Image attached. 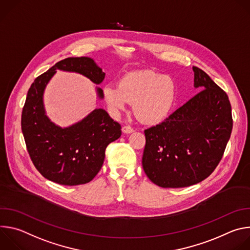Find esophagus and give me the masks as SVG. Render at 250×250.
Masks as SVG:
<instances>
[{
  "mask_svg": "<svg viewBox=\"0 0 250 250\" xmlns=\"http://www.w3.org/2000/svg\"><path fill=\"white\" fill-rule=\"evenodd\" d=\"M122 130H123L124 133H131V132L134 131V129L131 126H129V125H124L122 127Z\"/></svg>",
  "mask_w": 250,
  "mask_h": 250,
  "instance_id": "34e87169",
  "label": "esophagus"
}]
</instances>
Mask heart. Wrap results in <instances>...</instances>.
<instances>
[{
    "mask_svg": "<svg viewBox=\"0 0 250 250\" xmlns=\"http://www.w3.org/2000/svg\"><path fill=\"white\" fill-rule=\"evenodd\" d=\"M104 97L110 108L118 113L127 103L133 104L136 118L145 124L160 123L169 114L177 95L172 77L152 70L132 71L116 84L104 87Z\"/></svg>",
    "mask_w": 250,
    "mask_h": 250,
    "instance_id": "obj_1",
    "label": "heart"
}]
</instances>
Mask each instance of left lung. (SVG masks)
Segmentation results:
<instances>
[{
    "label": "left lung",
    "instance_id": "obj_1",
    "mask_svg": "<svg viewBox=\"0 0 250 250\" xmlns=\"http://www.w3.org/2000/svg\"><path fill=\"white\" fill-rule=\"evenodd\" d=\"M194 87L201 90L162 123L145 130L142 167L162 188H183L208 177L223 158L232 130L227 93L198 67Z\"/></svg>",
    "mask_w": 250,
    "mask_h": 250
}]
</instances>
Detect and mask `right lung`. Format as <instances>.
Returning <instances> with one entry per match:
<instances>
[{
	"label": "right lung",
	"instance_id": "add662e5",
	"mask_svg": "<svg viewBox=\"0 0 250 250\" xmlns=\"http://www.w3.org/2000/svg\"><path fill=\"white\" fill-rule=\"evenodd\" d=\"M56 70L76 72L100 84L104 73L90 57H68L40 75L31 84L21 114V130L29 157L46 179L65 186L86 184L101 170L106 146L122 135V126L103 109L81 122L60 127L46 117L44 89ZM99 98L103 90L97 88Z\"/></svg>",
	"mask_w": 250,
	"mask_h": 250
}]
</instances>
